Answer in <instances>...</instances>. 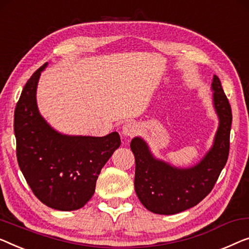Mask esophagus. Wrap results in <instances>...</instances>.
<instances>
[{
  "instance_id": "1",
  "label": "esophagus",
  "mask_w": 249,
  "mask_h": 249,
  "mask_svg": "<svg viewBox=\"0 0 249 249\" xmlns=\"http://www.w3.org/2000/svg\"><path fill=\"white\" fill-rule=\"evenodd\" d=\"M139 132V125L135 124V122H128L122 128V135L128 137V138H132L137 133Z\"/></svg>"
}]
</instances>
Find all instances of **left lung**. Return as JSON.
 Masks as SVG:
<instances>
[{
    "mask_svg": "<svg viewBox=\"0 0 249 249\" xmlns=\"http://www.w3.org/2000/svg\"><path fill=\"white\" fill-rule=\"evenodd\" d=\"M212 89L220 124L213 147L194 167H172L155 160L142 138L131 140L130 148L136 160V194L143 207L154 213L175 214L196 205L211 192L225 167L230 148L231 107L215 75Z\"/></svg>",
    "mask_w": 249,
    "mask_h": 249,
    "instance_id": "1",
    "label": "left lung"
}]
</instances>
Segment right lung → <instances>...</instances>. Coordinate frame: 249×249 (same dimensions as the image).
<instances>
[{
	"mask_svg": "<svg viewBox=\"0 0 249 249\" xmlns=\"http://www.w3.org/2000/svg\"><path fill=\"white\" fill-rule=\"evenodd\" d=\"M46 64L24 85L14 110L17 158L32 192L47 207L77 210L95 191L101 169L121 143L118 132L104 137L60 135L38 112L36 89Z\"/></svg>",
	"mask_w": 249,
	"mask_h": 249,
	"instance_id": "1",
	"label": "right lung"
}]
</instances>
